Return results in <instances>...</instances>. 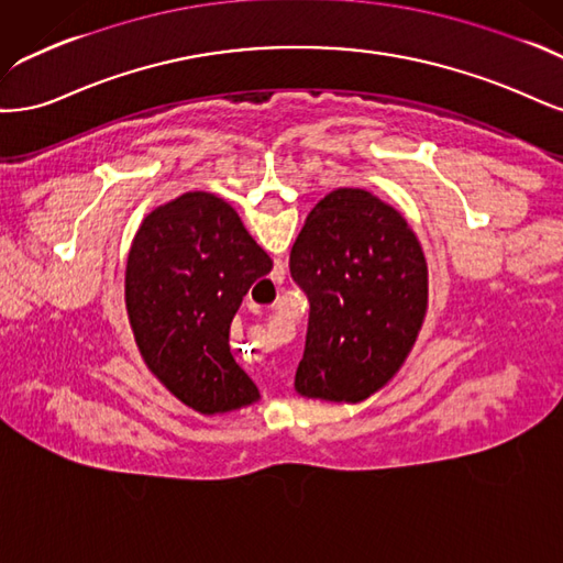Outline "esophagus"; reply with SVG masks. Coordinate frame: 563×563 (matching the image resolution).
Instances as JSON below:
<instances>
[{"mask_svg":"<svg viewBox=\"0 0 563 563\" xmlns=\"http://www.w3.org/2000/svg\"><path fill=\"white\" fill-rule=\"evenodd\" d=\"M252 308H260V306H252Z\"/></svg>","mask_w":563,"mask_h":563,"instance_id":"esophagus-1","label":"esophagus"}]
</instances>
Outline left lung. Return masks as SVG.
<instances>
[{
  "label": "left lung",
  "instance_id": "obj_1",
  "mask_svg": "<svg viewBox=\"0 0 563 563\" xmlns=\"http://www.w3.org/2000/svg\"><path fill=\"white\" fill-rule=\"evenodd\" d=\"M289 276L308 297L295 386L360 402L400 369L428 306L423 250L405 217L365 189H336L306 217Z\"/></svg>",
  "mask_w": 563,
  "mask_h": 563
}]
</instances>
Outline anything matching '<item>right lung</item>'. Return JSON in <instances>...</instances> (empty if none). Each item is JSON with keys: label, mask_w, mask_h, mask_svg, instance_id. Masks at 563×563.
I'll return each mask as SVG.
<instances>
[{"label": "right lung", "mask_w": 563, "mask_h": 563, "mask_svg": "<svg viewBox=\"0 0 563 563\" xmlns=\"http://www.w3.org/2000/svg\"><path fill=\"white\" fill-rule=\"evenodd\" d=\"M274 262L235 210L189 191L144 217L125 266V306L147 367L201 413L260 400L231 355L229 328Z\"/></svg>", "instance_id": "add662e5"}]
</instances>
